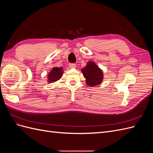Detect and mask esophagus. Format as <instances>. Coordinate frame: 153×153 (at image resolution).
<instances>
[{"label": "esophagus", "instance_id": "34e87169", "mask_svg": "<svg viewBox=\"0 0 153 153\" xmlns=\"http://www.w3.org/2000/svg\"><path fill=\"white\" fill-rule=\"evenodd\" d=\"M69 67L70 68H76V64L74 63H71L69 64Z\"/></svg>", "mask_w": 153, "mask_h": 153}]
</instances>
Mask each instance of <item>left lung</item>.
Returning a JSON list of instances; mask_svg holds the SVG:
<instances>
[{
  "mask_svg": "<svg viewBox=\"0 0 153 153\" xmlns=\"http://www.w3.org/2000/svg\"><path fill=\"white\" fill-rule=\"evenodd\" d=\"M83 75L86 79V84L91 87L100 85L103 79V71L92 61L87 62L82 69Z\"/></svg>",
  "mask_w": 153,
  "mask_h": 153,
  "instance_id": "1",
  "label": "left lung"
}]
</instances>
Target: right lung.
Returning a JSON list of instances; mask_svg holds the SVG:
<instances>
[{"instance_id": "obj_1", "label": "right lung", "mask_w": 153, "mask_h": 153, "mask_svg": "<svg viewBox=\"0 0 153 153\" xmlns=\"http://www.w3.org/2000/svg\"><path fill=\"white\" fill-rule=\"evenodd\" d=\"M63 75L62 68H53L48 75V82L49 83L55 82L59 80Z\"/></svg>"}]
</instances>
